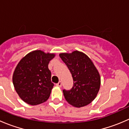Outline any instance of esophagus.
I'll return each mask as SVG.
<instances>
[{"instance_id":"1","label":"esophagus","mask_w":129,"mask_h":129,"mask_svg":"<svg viewBox=\"0 0 129 129\" xmlns=\"http://www.w3.org/2000/svg\"><path fill=\"white\" fill-rule=\"evenodd\" d=\"M56 85L57 86L59 87H60L62 86V82H61L60 81H59L58 83H57V84H56Z\"/></svg>"}]
</instances>
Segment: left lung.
<instances>
[{
  "label": "left lung",
  "mask_w": 129,
  "mask_h": 129,
  "mask_svg": "<svg viewBox=\"0 0 129 129\" xmlns=\"http://www.w3.org/2000/svg\"><path fill=\"white\" fill-rule=\"evenodd\" d=\"M59 56L68 67L74 80L71 90H63L69 104L75 107L89 104L94 100L101 86V77L90 58L81 52L62 53Z\"/></svg>",
  "instance_id": "8db88e82"
}]
</instances>
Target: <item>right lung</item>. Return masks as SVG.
I'll list each match as a JSON object with an SVG mask.
<instances>
[{
  "label": "right lung",
  "mask_w": 129,
  "mask_h": 129,
  "mask_svg": "<svg viewBox=\"0 0 129 129\" xmlns=\"http://www.w3.org/2000/svg\"><path fill=\"white\" fill-rule=\"evenodd\" d=\"M54 57V54L34 50L23 57L17 66L13 84L19 97L28 104H40L49 98L54 84L48 65Z\"/></svg>",
  "instance_id": "obj_1"
}]
</instances>
